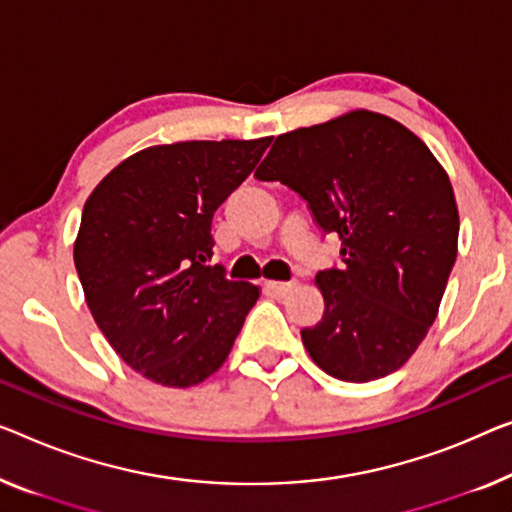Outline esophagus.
Segmentation results:
<instances>
[{
    "instance_id": "obj_1",
    "label": "esophagus",
    "mask_w": 512,
    "mask_h": 512,
    "mask_svg": "<svg viewBox=\"0 0 512 512\" xmlns=\"http://www.w3.org/2000/svg\"><path fill=\"white\" fill-rule=\"evenodd\" d=\"M266 289H269V292L273 294V296H287L289 292H292L294 289V282H278V280H269L266 282Z\"/></svg>"
}]
</instances>
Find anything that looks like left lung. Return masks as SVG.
Returning a JSON list of instances; mask_svg holds the SVG:
<instances>
[{
	"label": "left lung",
	"instance_id": "obj_1",
	"mask_svg": "<svg viewBox=\"0 0 512 512\" xmlns=\"http://www.w3.org/2000/svg\"><path fill=\"white\" fill-rule=\"evenodd\" d=\"M259 181L299 193L342 241L340 269L317 273L324 317L301 338L326 375L352 384L402 368L437 319L457 257L451 179L421 137L354 110L278 135Z\"/></svg>",
	"mask_w": 512,
	"mask_h": 512
}]
</instances>
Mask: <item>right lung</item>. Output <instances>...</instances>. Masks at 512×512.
<instances>
[{"label": "right lung", "mask_w": 512, "mask_h": 512, "mask_svg": "<svg viewBox=\"0 0 512 512\" xmlns=\"http://www.w3.org/2000/svg\"><path fill=\"white\" fill-rule=\"evenodd\" d=\"M269 144L259 137L142 149L85 202L75 269L98 329L142 377L188 388L230 356L259 287L207 264L211 220Z\"/></svg>", "instance_id": "1"}]
</instances>
